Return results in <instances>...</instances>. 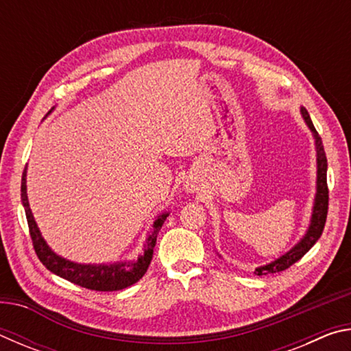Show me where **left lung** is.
Returning <instances> with one entry per match:
<instances>
[{
  "label": "left lung",
  "mask_w": 351,
  "mask_h": 351,
  "mask_svg": "<svg viewBox=\"0 0 351 351\" xmlns=\"http://www.w3.org/2000/svg\"><path fill=\"white\" fill-rule=\"evenodd\" d=\"M302 116H304L308 128L311 130L314 136V142H316V154H317V184H316V198H314V206H313V213H311V221L310 228H308L306 234L304 235L297 245L289 249L287 254H283L282 257L277 260L271 261L269 265L260 266V268L255 269L254 272L257 276H266V274H274V272H280L288 269L291 265H294L295 261H299L304 255L310 251L314 246L320 235L324 232L325 221H326V213H328V186H326V156L325 150L322 145V139H320L319 133L314 128L311 117L308 114L305 108H302Z\"/></svg>",
  "instance_id": "8db88e82"
}]
</instances>
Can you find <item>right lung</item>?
Masks as SVG:
<instances>
[{"label": "right lung", "mask_w": 351, "mask_h": 351, "mask_svg": "<svg viewBox=\"0 0 351 351\" xmlns=\"http://www.w3.org/2000/svg\"><path fill=\"white\" fill-rule=\"evenodd\" d=\"M26 167L23 171L21 178V201L25 206L27 226H29V234H31L32 245L35 249V254L40 258L47 269L54 272L58 277L64 278L74 285H79L82 288H88L93 291H119L123 288H128L139 282L142 276L145 274L148 269V265L153 258V249L156 245V237L158 232L161 230L165 218L169 217V213H162L156 218V221L153 223V229L150 235L147 237L145 245H144V254L139 255L138 260L132 261H117V263L110 265H82L75 263L57 255L52 249L46 245L43 237L40 234V229L37 228L34 215L29 207L27 201V192H26Z\"/></svg>", "instance_id": "right-lung-1"}]
</instances>
